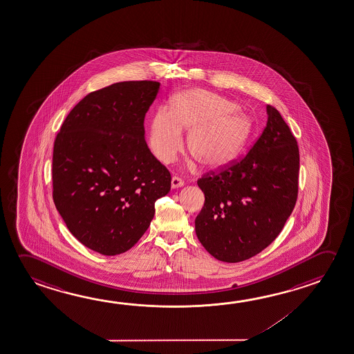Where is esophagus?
I'll list each match as a JSON object with an SVG mask.
<instances>
[{"label": "esophagus", "instance_id": "34e87169", "mask_svg": "<svg viewBox=\"0 0 354 354\" xmlns=\"http://www.w3.org/2000/svg\"><path fill=\"white\" fill-rule=\"evenodd\" d=\"M181 186H184V180L179 178V176H173V179H171V187H173V189H178V187H181Z\"/></svg>", "mask_w": 354, "mask_h": 354}]
</instances>
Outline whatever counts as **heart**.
Returning a JSON list of instances; mask_svg holds the SVG:
<instances>
[{
  "label": "heart",
  "instance_id": "b5f03b06",
  "mask_svg": "<svg viewBox=\"0 0 354 354\" xmlns=\"http://www.w3.org/2000/svg\"><path fill=\"white\" fill-rule=\"evenodd\" d=\"M183 128L190 129L187 148L206 168H218L237 157L250 140L252 123L237 104L205 90L175 96L171 110L162 106L153 115L149 147L162 162H171L183 148Z\"/></svg>",
  "mask_w": 354,
  "mask_h": 354
}]
</instances>
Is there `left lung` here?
I'll use <instances>...</instances> for the list:
<instances>
[{
	"instance_id": "8db88e82",
	"label": "left lung",
	"mask_w": 354,
	"mask_h": 354,
	"mask_svg": "<svg viewBox=\"0 0 354 354\" xmlns=\"http://www.w3.org/2000/svg\"><path fill=\"white\" fill-rule=\"evenodd\" d=\"M263 133L241 160L197 180L205 195L195 231L216 259L238 263L267 248L295 207L300 156L279 111L267 106Z\"/></svg>"
}]
</instances>
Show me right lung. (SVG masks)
I'll use <instances>...</instances> for the list:
<instances>
[{"label": "right lung", "mask_w": 354, "mask_h": 354, "mask_svg": "<svg viewBox=\"0 0 354 354\" xmlns=\"http://www.w3.org/2000/svg\"><path fill=\"white\" fill-rule=\"evenodd\" d=\"M159 86L123 82L88 93L54 140L55 207L71 234L100 254L131 250L151 225L156 201L170 192V173L145 138Z\"/></svg>", "instance_id": "right-lung-1"}]
</instances>
